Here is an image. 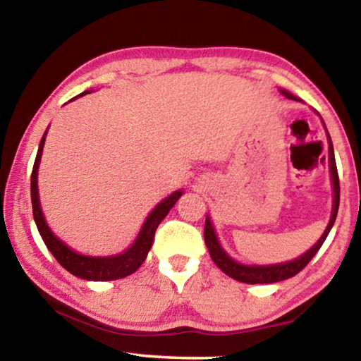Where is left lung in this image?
I'll return each instance as SVG.
<instances>
[{
	"instance_id": "1",
	"label": "left lung",
	"mask_w": 361,
	"mask_h": 361,
	"mask_svg": "<svg viewBox=\"0 0 361 361\" xmlns=\"http://www.w3.org/2000/svg\"><path fill=\"white\" fill-rule=\"evenodd\" d=\"M281 93H284V97L290 98V100H298L294 95H290L289 92L281 90ZM329 136V133H327ZM329 162H330V174H332V184H334V209H332V216H330V221L325 228L324 235L320 236L317 243H315L312 248H310L307 253H304L299 258H295L293 261H288V263H279V264H269V266H248V264H240L236 263L235 259H231L228 255L225 253L224 248H221L219 243V238H216L214 226H212V221L207 215L205 219V230H204V236H205V245L209 248V253L214 259V263L219 266V268L224 271L226 276L233 278L240 283H248V284H271V283H279V281L289 279L300 273L305 266L309 264V261L314 258L315 253L320 250V246L324 245L325 238H327L329 231L332 230V226L335 224V219H337V212H338V204H340V182H338V172H337V164H335V156H334V146H332V140L329 136Z\"/></svg>"
}]
</instances>
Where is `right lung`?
I'll return each instance as SVG.
<instances>
[{
    "label": "right lung",
    "instance_id": "add662e5",
    "mask_svg": "<svg viewBox=\"0 0 361 361\" xmlns=\"http://www.w3.org/2000/svg\"><path fill=\"white\" fill-rule=\"evenodd\" d=\"M87 92L80 93L78 97H83ZM77 98V97H75ZM73 100V98H72ZM47 131L44 133L41 145H39L36 161H34L32 174H31V202H32V215L34 221H36L39 233H41L44 243L49 248V251L54 255V258L59 261V264L63 266L68 273L77 276V278L87 279V281H113V279H121L126 278L135 273L140 266L145 263L147 253H149L152 240H154L156 228L159 224L164 220V216L169 214V210L176 205V202L179 200L182 195V190H176L174 194H171L167 199L161 202L159 205H156V209L151 212L147 216L145 225L137 235L135 243L128 248L125 253L115 255V256H105V258H95V256H83L57 238L52 233L44 219L41 204H39V192H37V169L39 162H41L42 156V147L44 141H46Z\"/></svg>",
    "mask_w": 361,
    "mask_h": 361
}]
</instances>
